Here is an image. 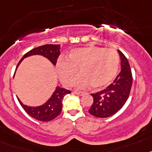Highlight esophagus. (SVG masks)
<instances>
[{"label":"esophagus","mask_w":152,"mask_h":152,"mask_svg":"<svg viewBox=\"0 0 152 152\" xmlns=\"http://www.w3.org/2000/svg\"><path fill=\"white\" fill-rule=\"evenodd\" d=\"M74 93L76 95H79V96H82V95H84V92L83 91H74Z\"/></svg>","instance_id":"34e87169"}]
</instances>
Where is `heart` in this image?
I'll use <instances>...</instances> for the list:
<instances>
[{
	"mask_svg": "<svg viewBox=\"0 0 152 152\" xmlns=\"http://www.w3.org/2000/svg\"><path fill=\"white\" fill-rule=\"evenodd\" d=\"M119 64L120 57L114 49L88 46L71 50L68 59L60 57L56 69L65 86L70 84L79 69L81 74L73 80L75 87L83 88L90 85L92 88H99L111 83L117 73Z\"/></svg>",
	"mask_w": 152,
	"mask_h": 152,
	"instance_id": "heart-1",
	"label": "heart"
}]
</instances>
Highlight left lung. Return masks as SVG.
I'll return each instance as SVG.
<instances>
[{
  "mask_svg": "<svg viewBox=\"0 0 152 152\" xmlns=\"http://www.w3.org/2000/svg\"><path fill=\"white\" fill-rule=\"evenodd\" d=\"M117 51L121 59L120 73L107 88L91 94L94 102L88 113L96 117L106 118L115 114L122 108L129 98L132 84L130 66L125 55L120 50Z\"/></svg>",
  "mask_w": 152,
  "mask_h": 152,
  "instance_id": "1",
  "label": "left lung"
}]
</instances>
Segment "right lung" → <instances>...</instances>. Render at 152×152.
Segmentation results:
<instances>
[{
	"instance_id": "right-lung-1",
	"label": "right lung",
	"mask_w": 152,
	"mask_h": 152,
	"mask_svg": "<svg viewBox=\"0 0 152 152\" xmlns=\"http://www.w3.org/2000/svg\"><path fill=\"white\" fill-rule=\"evenodd\" d=\"M60 50H61L60 45H45L35 48L29 50L22 57V59L17 64L16 71L23 60L26 57L33 55L43 56L48 60H49L54 66H55L57 58L61 54ZM69 93H71L69 90L57 86L52 95L47 102L44 103L43 104L37 107L27 106L22 103L18 97H17V99L21 104L22 107L30 117H32V118L37 120H39V121L47 122V121L54 120L61 113V110H62L63 99L65 95L69 94Z\"/></svg>"
}]
</instances>
